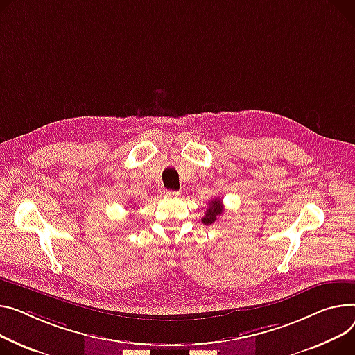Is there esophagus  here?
I'll use <instances>...</instances> for the list:
<instances>
[{
    "mask_svg": "<svg viewBox=\"0 0 355 355\" xmlns=\"http://www.w3.org/2000/svg\"><path fill=\"white\" fill-rule=\"evenodd\" d=\"M165 194H167L168 197H177V196H178V191H171V190H170V191H165Z\"/></svg>",
    "mask_w": 355,
    "mask_h": 355,
    "instance_id": "34e87169",
    "label": "esophagus"
}]
</instances>
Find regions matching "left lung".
Segmentation results:
<instances>
[{
    "mask_svg": "<svg viewBox=\"0 0 355 355\" xmlns=\"http://www.w3.org/2000/svg\"><path fill=\"white\" fill-rule=\"evenodd\" d=\"M223 211H224V207H223V202H221V200L220 198H214L212 200L211 202H209V207H208V209H207V212H205V216L202 217V223L205 224V225H209V224H214L216 221H217V218L223 214Z\"/></svg>",
    "mask_w": 355,
    "mask_h": 355,
    "instance_id": "obj_1",
    "label": "left lung"
}]
</instances>
